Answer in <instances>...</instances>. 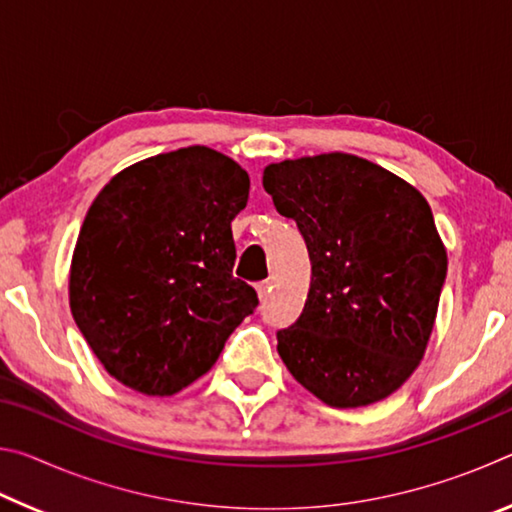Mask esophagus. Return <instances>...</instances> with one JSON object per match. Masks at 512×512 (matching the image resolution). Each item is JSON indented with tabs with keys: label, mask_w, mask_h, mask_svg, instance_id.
Segmentation results:
<instances>
[{
	"label": "esophagus",
	"mask_w": 512,
	"mask_h": 512,
	"mask_svg": "<svg viewBox=\"0 0 512 512\" xmlns=\"http://www.w3.org/2000/svg\"><path fill=\"white\" fill-rule=\"evenodd\" d=\"M268 293H271V284L268 282H259L257 284V296H259V300H266L268 298Z\"/></svg>",
	"instance_id": "34e87169"
}]
</instances>
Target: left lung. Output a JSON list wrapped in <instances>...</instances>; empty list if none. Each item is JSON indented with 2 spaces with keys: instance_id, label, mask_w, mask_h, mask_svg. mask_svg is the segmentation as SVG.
Listing matches in <instances>:
<instances>
[{
  "instance_id": "left-lung-1",
  "label": "left lung",
  "mask_w": 512,
  "mask_h": 512,
  "mask_svg": "<svg viewBox=\"0 0 512 512\" xmlns=\"http://www.w3.org/2000/svg\"><path fill=\"white\" fill-rule=\"evenodd\" d=\"M262 183L311 262L305 309L277 332L284 366L334 409L393 395L420 366L447 275L427 198L352 153L273 162Z\"/></svg>"
}]
</instances>
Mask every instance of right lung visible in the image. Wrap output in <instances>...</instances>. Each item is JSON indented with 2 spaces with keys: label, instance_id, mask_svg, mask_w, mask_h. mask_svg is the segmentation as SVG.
<instances>
[{
  "label": "right lung",
  "instance_id": "right-lung-1",
  "mask_svg": "<svg viewBox=\"0 0 512 512\" xmlns=\"http://www.w3.org/2000/svg\"><path fill=\"white\" fill-rule=\"evenodd\" d=\"M246 169L210 146L135 162L90 205L69 266V309L110 377L169 397L210 370L257 307L232 275L230 223Z\"/></svg>",
  "mask_w": 512,
  "mask_h": 512
}]
</instances>
